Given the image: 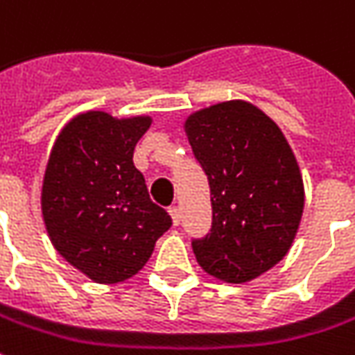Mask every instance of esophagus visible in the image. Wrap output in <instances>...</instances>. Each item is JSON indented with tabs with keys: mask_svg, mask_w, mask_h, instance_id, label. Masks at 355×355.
<instances>
[{
	"mask_svg": "<svg viewBox=\"0 0 355 355\" xmlns=\"http://www.w3.org/2000/svg\"><path fill=\"white\" fill-rule=\"evenodd\" d=\"M169 213L171 219H173V225H178V223H180V209H178L177 205H171Z\"/></svg>",
	"mask_w": 355,
	"mask_h": 355,
	"instance_id": "esophagus-1",
	"label": "esophagus"
}]
</instances>
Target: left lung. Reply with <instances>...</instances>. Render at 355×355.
<instances>
[{"instance_id":"obj_1","label":"left lung","mask_w":355,"mask_h":355,"mask_svg":"<svg viewBox=\"0 0 355 355\" xmlns=\"http://www.w3.org/2000/svg\"><path fill=\"white\" fill-rule=\"evenodd\" d=\"M186 136L211 190V230L194 238L203 271L248 282L292 246L304 182L281 128L248 101H223L186 121Z\"/></svg>"}]
</instances>
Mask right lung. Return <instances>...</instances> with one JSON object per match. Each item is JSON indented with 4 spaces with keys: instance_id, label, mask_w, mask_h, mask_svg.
Instances as JSON below:
<instances>
[{
    "instance_id": "right-lung-1",
    "label": "right lung",
    "mask_w": 355,
    "mask_h": 355,
    "mask_svg": "<svg viewBox=\"0 0 355 355\" xmlns=\"http://www.w3.org/2000/svg\"><path fill=\"white\" fill-rule=\"evenodd\" d=\"M150 125V117L88 111L65 125L49 153L42 186L49 240L69 263L101 284L140 271L173 225L169 213L150 200L132 161Z\"/></svg>"
}]
</instances>
